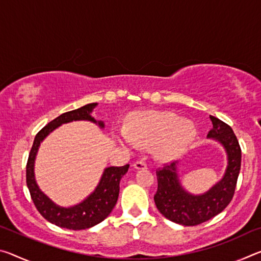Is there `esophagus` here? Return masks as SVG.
Here are the masks:
<instances>
[{"mask_svg":"<svg viewBox=\"0 0 261 261\" xmlns=\"http://www.w3.org/2000/svg\"><path fill=\"white\" fill-rule=\"evenodd\" d=\"M132 167L136 168V169H146L147 165L144 161H136Z\"/></svg>","mask_w":261,"mask_h":261,"instance_id":"34e87169","label":"esophagus"}]
</instances>
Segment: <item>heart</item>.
Returning <instances> with one entry per match:
<instances>
[{
	"label": "heart",
	"mask_w": 261,
	"mask_h": 261,
	"mask_svg": "<svg viewBox=\"0 0 261 261\" xmlns=\"http://www.w3.org/2000/svg\"><path fill=\"white\" fill-rule=\"evenodd\" d=\"M114 138L121 146L136 149L153 146L155 158L171 161L182 155L197 136L193 122L168 112L140 113L126 123V129L114 131Z\"/></svg>",
	"instance_id": "obj_1"
}]
</instances>
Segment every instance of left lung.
Masks as SVG:
<instances>
[{"instance_id":"8db88e82","label":"left lung","mask_w":261,"mask_h":261,"mask_svg":"<svg viewBox=\"0 0 261 261\" xmlns=\"http://www.w3.org/2000/svg\"><path fill=\"white\" fill-rule=\"evenodd\" d=\"M210 118L213 127L207 138L218 141L227 154L223 177L206 192L193 194L180 182L178 161L156 171L158 191L154 196L156 208L166 219L182 226H197L221 213L232 199L240 175L242 152L235 134L219 118Z\"/></svg>"}]
</instances>
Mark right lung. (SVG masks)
<instances>
[{"label":"right lung","instance_id":"obj_1","mask_svg":"<svg viewBox=\"0 0 261 261\" xmlns=\"http://www.w3.org/2000/svg\"><path fill=\"white\" fill-rule=\"evenodd\" d=\"M96 106H98L96 102L88 103L78 109L60 115L59 117L48 123L45 127H42L38 132L33 141V146L31 148L28 165H26V184L30 190L31 198H32L39 213L48 222L55 224L57 227L72 229V230H83V229L94 227L95 224L103 221L112 213L113 208L116 205L118 193H120V182L129 169V165L105 168L93 192H91V194H88L81 202L69 207L57 205L39 188L37 180H35L34 163L42 141L62 124L76 121L92 122L98 125L100 129H103L105 122L95 120L92 116V113Z\"/></svg>","mask_w":261,"mask_h":261}]
</instances>
